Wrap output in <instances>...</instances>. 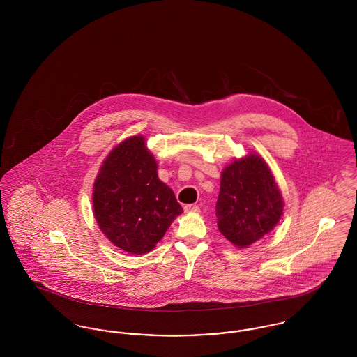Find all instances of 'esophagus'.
<instances>
[{"mask_svg": "<svg viewBox=\"0 0 357 357\" xmlns=\"http://www.w3.org/2000/svg\"><path fill=\"white\" fill-rule=\"evenodd\" d=\"M183 210H185V213H188V214H197V213H199V207L197 206V204H186L185 207H183Z\"/></svg>", "mask_w": 357, "mask_h": 357, "instance_id": "34e87169", "label": "esophagus"}]
</instances>
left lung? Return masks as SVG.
Returning <instances> with one entry per match:
<instances>
[{
	"instance_id": "left-lung-1",
	"label": "left lung",
	"mask_w": 357,
	"mask_h": 357,
	"mask_svg": "<svg viewBox=\"0 0 357 357\" xmlns=\"http://www.w3.org/2000/svg\"><path fill=\"white\" fill-rule=\"evenodd\" d=\"M282 210L280 187L258 153H248L223 167L215 214L220 231L234 246L249 248L269 234Z\"/></svg>"
}]
</instances>
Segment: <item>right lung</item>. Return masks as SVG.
<instances>
[{
    "instance_id": "obj_1",
    "label": "right lung",
    "mask_w": 357,
    "mask_h": 357,
    "mask_svg": "<svg viewBox=\"0 0 357 357\" xmlns=\"http://www.w3.org/2000/svg\"><path fill=\"white\" fill-rule=\"evenodd\" d=\"M92 204L102 234L128 255L151 252L183 213L140 135L124 139L102 160Z\"/></svg>"
}]
</instances>
